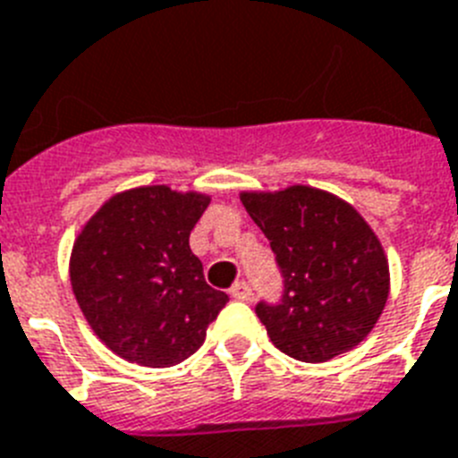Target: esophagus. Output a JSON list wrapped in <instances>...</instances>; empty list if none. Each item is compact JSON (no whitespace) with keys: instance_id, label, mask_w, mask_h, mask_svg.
<instances>
[{"instance_id":"obj_1","label":"esophagus","mask_w":458,"mask_h":458,"mask_svg":"<svg viewBox=\"0 0 458 458\" xmlns=\"http://www.w3.org/2000/svg\"><path fill=\"white\" fill-rule=\"evenodd\" d=\"M230 295L235 298V301L242 302H251L253 301V291L247 282H237L235 286L230 288Z\"/></svg>"}]
</instances>
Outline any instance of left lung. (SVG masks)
<instances>
[{
	"label": "left lung",
	"instance_id": "obj_1",
	"mask_svg": "<svg viewBox=\"0 0 458 458\" xmlns=\"http://www.w3.org/2000/svg\"><path fill=\"white\" fill-rule=\"evenodd\" d=\"M240 198L284 276L282 301L256 305L272 344L324 363L366 340L389 298V263L359 211L310 186Z\"/></svg>",
	"mask_w": 458,
	"mask_h": 458
}]
</instances>
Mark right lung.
Listing matches in <instances>:
<instances>
[{"mask_svg": "<svg viewBox=\"0 0 458 458\" xmlns=\"http://www.w3.org/2000/svg\"><path fill=\"white\" fill-rule=\"evenodd\" d=\"M209 195L141 186L114 195L76 237L69 279L95 335L121 359L170 368L202 347L228 295L188 237Z\"/></svg>", "mask_w": 458, "mask_h": 458, "instance_id": "obj_1", "label": "right lung"}]
</instances>
